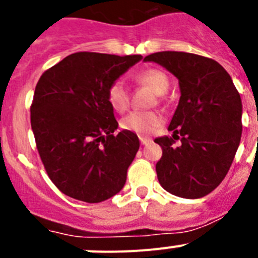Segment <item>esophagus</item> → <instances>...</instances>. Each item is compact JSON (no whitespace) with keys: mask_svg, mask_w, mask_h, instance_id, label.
Listing matches in <instances>:
<instances>
[{"mask_svg":"<svg viewBox=\"0 0 258 258\" xmlns=\"http://www.w3.org/2000/svg\"><path fill=\"white\" fill-rule=\"evenodd\" d=\"M140 141L142 145H147V143H151L152 141L150 138H145V137H140Z\"/></svg>","mask_w":258,"mask_h":258,"instance_id":"1","label":"esophagus"}]
</instances>
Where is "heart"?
I'll return each mask as SVG.
<instances>
[{
    "instance_id": "heart-1",
    "label": "heart",
    "mask_w": 258,
    "mask_h": 258,
    "mask_svg": "<svg viewBox=\"0 0 258 258\" xmlns=\"http://www.w3.org/2000/svg\"><path fill=\"white\" fill-rule=\"evenodd\" d=\"M133 81L140 86H147L156 94H164L169 88L170 80L163 70L145 68L133 75ZM107 101L117 112H124L131 103V94L121 81H113L107 88ZM163 124V116L157 111H134L121 120V127L138 136H150Z\"/></svg>"
}]
</instances>
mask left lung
Returning a JSON list of instances; mask_svg holds the SVG:
<instances>
[{"instance_id": "left-lung-1", "label": "left lung", "mask_w": 258, "mask_h": 258, "mask_svg": "<svg viewBox=\"0 0 258 258\" xmlns=\"http://www.w3.org/2000/svg\"><path fill=\"white\" fill-rule=\"evenodd\" d=\"M179 83L181 98L168 131L160 137L163 156L157 179L168 192L184 199L208 195L226 177L241 137V99L225 68L207 56L183 51L150 54ZM181 146L174 148V140Z\"/></svg>"}]
</instances>
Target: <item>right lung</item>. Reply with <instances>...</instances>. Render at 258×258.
Returning <instances> with one entry per match:
<instances>
[{"label": "right lung", "instance_id": "right-lung-1", "mask_svg": "<svg viewBox=\"0 0 258 258\" xmlns=\"http://www.w3.org/2000/svg\"><path fill=\"white\" fill-rule=\"evenodd\" d=\"M141 59L75 52L38 80L31 126L49 178L67 197L101 203L124 187L140 140L133 132L113 134L107 88Z\"/></svg>", "mask_w": 258, "mask_h": 258}]
</instances>
